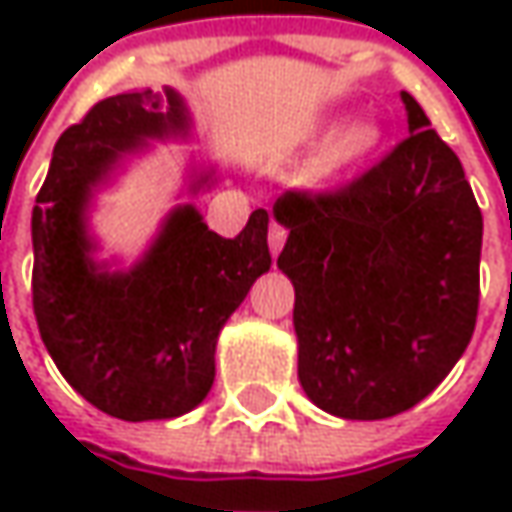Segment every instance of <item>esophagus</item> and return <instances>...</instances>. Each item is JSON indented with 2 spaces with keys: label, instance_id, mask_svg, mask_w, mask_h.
<instances>
[{
  "label": "esophagus",
  "instance_id": "34e87169",
  "mask_svg": "<svg viewBox=\"0 0 512 512\" xmlns=\"http://www.w3.org/2000/svg\"><path fill=\"white\" fill-rule=\"evenodd\" d=\"M285 239H287L285 225L270 222V230H267V245H270V253H273V256H279V250L285 247Z\"/></svg>",
  "mask_w": 512,
  "mask_h": 512
}]
</instances>
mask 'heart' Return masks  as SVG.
<instances>
[{
  "instance_id": "heart-1",
  "label": "heart",
  "mask_w": 512,
  "mask_h": 512,
  "mask_svg": "<svg viewBox=\"0 0 512 512\" xmlns=\"http://www.w3.org/2000/svg\"><path fill=\"white\" fill-rule=\"evenodd\" d=\"M379 142H382V130L376 125H367V122H356L350 128L339 130L327 142L325 150L307 165L310 182H330L350 168L362 165L370 153H376Z\"/></svg>"
}]
</instances>
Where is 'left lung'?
Returning a JSON list of instances; mask_svg holds the SVG:
<instances>
[{
    "label": "left lung",
    "instance_id": "left-lung-1",
    "mask_svg": "<svg viewBox=\"0 0 512 512\" xmlns=\"http://www.w3.org/2000/svg\"><path fill=\"white\" fill-rule=\"evenodd\" d=\"M410 136L333 193L276 199L299 382L339 419H390L462 359L479 313L482 210L459 156L402 90Z\"/></svg>",
    "mask_w": 512,
    "mask_h": 512
}]
</instances>
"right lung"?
<instances>
[{"mask_svg": "<svg viewBox=\"0 0 512 512\" xmlns=\"http://www.w3.org/2000/svg\"><path fill=\"white\" fill-rule=\"evenodd\" d=\"M190 125L173 88L102 99L59 136L33 205V313L42 342L79 396L125 422L176 419L205 402L216 339L270 270L262 207L236 239H222L196 207L176 205L133 267L93 256V193L128 156L150 142L187 139ZM213 182L216 170L193 168L187 193Z\"/></svg>", "mask_w": 512, "mask_h": 512, "instance_id": "right-lung-1", "label": "right lung"}]
</instances>
